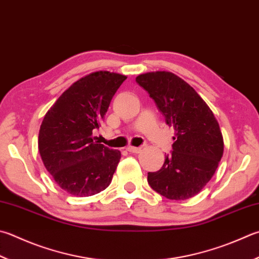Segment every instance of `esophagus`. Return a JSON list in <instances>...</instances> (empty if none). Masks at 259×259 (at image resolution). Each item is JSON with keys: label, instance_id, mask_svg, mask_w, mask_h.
Here are the masks:
<instances>
[{"label": "esophagus", "instance_id": "esophagus-1", "mask_svg": "<svg viewBox=\"0 0 259 259\" xmlns=\"http://www.w3.org/2000/svg\"><path fill=\"white\" fill-rule=\"evenodd\" d=\"M141 149H142V148H136V146H128V148H127V151H128V152H131V153H139L140 152V151H141Z\"/></svg>", "mask_w": 259, "mask_h": 259}]
</instances>
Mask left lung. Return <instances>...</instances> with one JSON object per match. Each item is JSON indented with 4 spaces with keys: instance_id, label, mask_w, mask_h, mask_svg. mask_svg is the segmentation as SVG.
<instances>
[{
    "instance_id": "8db88e82",
    "label": "left lung",
    "mask_w": 259,
    "mask_h": 259,
    "mask_svg": "<svg viewBox=\"0 0 259 259\" xmlns=\"http://www.w3.org/2000/svg\"><path fill=\"white\" fill-rule=\"evenodd\" d=\"M175 130L171 154L148 183L155 192L184 201L201 192L215 172L223 154V138L212 110L187 82L171 72L158 71L136 77Z\"/></svg>"
}]
</instances>
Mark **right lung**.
<instances>
[{
  "mask_svg": "<svg viewBox=\"0 0 259 259\" xmlns=\"http://www.w3.org/2000/svg\"><path fill=\"white\" fill-rule=\"evenodd\" d=\"M125 75L99 71L82 77L64 91L40 125L38 149L56 184L77 197L106 189L120 152L92 138Z\"/></svg>",
  "mask_w": 259,
  "mask_h": 259,
  "instance_id": "add662e5",
  "label": "right lung"
}]
</instances>
